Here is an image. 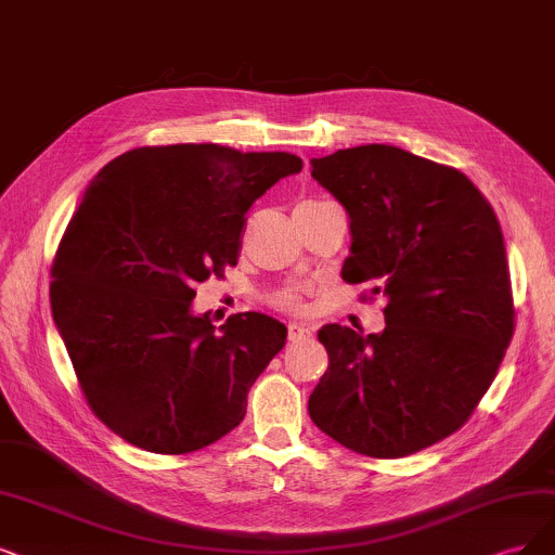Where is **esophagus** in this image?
Instances as JSON below:
<instances>
[{
    "instance_id": "34e87169",
    "label": "esophagus",
    "mask_w": 555,
    "mask_h": 555,
    "mask_svg": "<svg viewBox=\"0 0 555 555\" xmlns=\"http://www.w3.org/2000/svg\"><path fill=\"white\" fill-rule=\"evenodd\" d=\"M311 336H313V332H311L309 324L293 322V324L288 326V338H291V340H306V338H311Z\"/></svg>"
}]
</instances>
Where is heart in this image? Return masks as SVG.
Instances as JSON below:
<instances>
[{"label": "heart", "mask_w": 555, "mask_h": 555, "mask_svg": "<svg viewBox=\"0 0 555 555\" xmlns=\"http://www.w3.org/2000/svg\"><path fill=\"white\" fill-rule=\"evenodd\" d=\"M274 304L279 306V309H285V311H297L301 309V297L293 291H283L274 297Z\"/></svg>", "instance_id": "1"}]
</instances>
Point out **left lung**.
Returning a JSON list of instances; mask_svg holds the SVG:
<instances>
[{"label": "left lung", "instance_id": "8db88e82", "mask_svg": "<svg viewBox=\"0 0 555 555\" xmlns=\"http://www.w3.org/2000/svg\"><path fill=\"white\" fill-rule=\"evenodd\" d=\"M350 215L343 281L386 295L382 334L324 324L313 423L359 455L418 453L460 429L515 334L501 223L462 171L384 143L311 159Z\"/></svg>", "mask_w": 555, "mask_h": 555}]
</instances>
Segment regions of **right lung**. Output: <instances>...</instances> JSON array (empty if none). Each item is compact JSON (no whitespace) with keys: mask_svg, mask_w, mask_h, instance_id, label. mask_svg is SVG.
Returning <instances> with one entry per match:
<instances>
[{"mask_svg":"<svg viewBox=\"0 0 555 555\" xmlns=\"http://www.w3.org/2000/svg\"><path fill=\"white\" fill-rule=\"evenodd\" d=\"M293 153L219 143L143 146L102 169L52 260L50 301L91 412L128 443L184 455L246 414V393L288 330L237 313L215 332L196 285L240 258L246 212L299 173Z\"/></svg>","mask_w":555,"mask_h":555,"instance_id":"right-lung-1","label":"right lung"}]
</instances>
